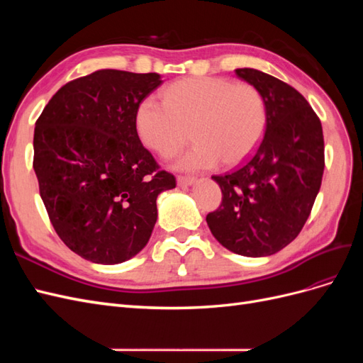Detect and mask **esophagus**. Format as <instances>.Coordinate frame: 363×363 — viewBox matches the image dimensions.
I'll return each mask as SVG.
<instances>
[{"label": "esophagus", "mask_w": 363, "mask_h": 363, "mask_svg": "<svg viewBox=\"0 0 363 363\" xmlns=\"http://www.w3.org/2000/svg\"><path fill=\"white\" fill-rule=\"evenodd\" d=\"M195 179L194 177H182V175H179L177 177V183H179V186H192V184H195Z\"/></svg>", "instance_id": "obj_1"}]
</instances>
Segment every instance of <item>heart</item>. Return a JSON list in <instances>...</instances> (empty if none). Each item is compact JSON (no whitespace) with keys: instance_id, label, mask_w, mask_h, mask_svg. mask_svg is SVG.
I'll return each instance as SVG.
<instances>
[{"instance_id":"1","label":"heart","mask_w":363,"mask_h":363,"mask_svg":"<svg viewBox=\"0 0 363 363\" xmlns=\"http://www.w3.org/2000/svg\"><path fill=\"white\" fill-rule=\"evenodd\" d=\"M136 131L142 144L169 157L191 135L195 145L175 162L184 171L212 169L244 160L267 127V104L255 86L219 77H192L172 83L163 101L147 96L138 106Z\"/></svg>"}]
</instances>
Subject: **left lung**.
Listing matches in <instances>:
<instances>
[{
	"label": "left lung",
	"instance_id": "1",
	"mask_svg": "<svg viewBox=\"0 0 363 363\" xmlns=\"http://www.w3.org/2000/svg\"><path fill=\"white\" fill-rule=\"evenodd\" d=\"M235 72L265 100V136L238 169L213 175L223 203L206 221L227 250L265 257L291 244L311 215L324 172L323 127L292 86L257 69Z\"/></svg>",
	"mask_w": 363,
	"mask_h": 363
}]
</instances>
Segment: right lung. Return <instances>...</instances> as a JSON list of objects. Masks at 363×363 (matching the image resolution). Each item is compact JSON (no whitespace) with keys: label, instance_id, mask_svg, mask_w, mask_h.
Listing matches in <instances>:
<instances>
[{"label":"right lung","instance_id":"right-lung-1","mask_svg":"<svg viewBox=\"0 0 363 363\" xmlns=\"http://www.w3.org/2000/svg\"><path fill=\"white\" fill-rule=\"evenodd\" d=\"M160 74L101 69L69 82L36 121L35 168L51 224L75 255L101 265L144 248L159 194L175 188L140 144L136 111Z\"/></svg>","mask_w":363,"mask_h":363}]
</instances>
